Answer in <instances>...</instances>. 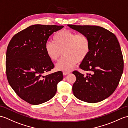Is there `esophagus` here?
<instances>
[{
    "mask_svg": "<svg viewBox=\"0 0 128 128\" xmlns=\"http://www.w3.org/2000/svg\"><path fill=\"white\" fill-rule=\"evenodd\" d=\"M70 72H67V71H64L63 72V75L64 76H66L67 74H69Z\"/></svg>",
    "mask_w": 128,
    "mask_h": 128,
    "instance_id": "34e87169",
    "label": "esophagus"
}]
</instances>
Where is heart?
Returning <instances> with one entry per match:
<instances>
[{
	"label": "heart",
	"instance_id": "obj_1",
	"mask_svg": "<svg viewBox=\"0 0 128 128\" xmlns=\"http://www.w3.org/2000/svg\"><path fill=\"white\" fill-rule=\"evenodd\" d=\"M53 42H48L44 50L50 61L55 62L61 56L64 57L56 64L58 70L68 71L77 62L83 61L90 50V42L84 34H77L68 30H61L53 36Z\"/></svg>",
	"mask_w": 128,
	"mask_h": 128
}]
</instances>
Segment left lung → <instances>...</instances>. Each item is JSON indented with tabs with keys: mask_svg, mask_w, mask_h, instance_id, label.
I'll return each instance as SVG.
<instances>
[{
	"mask_svg": "<svg viewBox=\"0 0 128 128\" xmlns=\"http://www.w3.org/2000/svg\"><path fill=\"white\" fill-rule=\"evenodd\" d=\"M67 26L87 36L90 42V52L79 67L92 73L84 76L73 72L76 76L73 95L89 103L102 101L114 92L123 72V58L118 39L110 31L98 26Z\"/></svg>",
	"mask_w": 128,
	"mask_h": 128,
	"instance_id": "left-lung-1",
	"label": "left lung"
}]
</instances>
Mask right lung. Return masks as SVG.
<instances>
[{
	"label": "right lung",
	"instance_id": "1",
	"mask_svg": "<svg viewBox=\"0 0 128 128\" xmlns=\"http://www.w3.org/2000/svg\"><path fill=\"white\" fill-rule=\"evenodd\" d=\"M64 26L34 24L14 36L6 55L8 80L16 94L31 104L45 102L57 92V85L63 79L58 71L43 76L54 67L45 52L44 46L54 32Z\"/></svg>",
	"mask_w": 128,
	"mask_h": 128
}]
</instances>
